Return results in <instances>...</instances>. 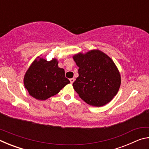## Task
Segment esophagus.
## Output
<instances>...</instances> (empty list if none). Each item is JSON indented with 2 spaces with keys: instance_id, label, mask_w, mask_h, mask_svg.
<instances>
[{
  "instance_id": "esophagus-1",
  "label": "esophagus",
  "mask_w": 149,
  "mask_h": 149,
  "mask_svg": "<svg viewBox=\"0 0 149 149\" xmlns=\"http://www.w3.org/2000/svg\"><path fill=\"white\" fill-rule=\"evenodd\" d=\"M70 83H71V84H72L74 82L75 79H74V78H71V79H70Z\"/></svg>"
}]
</instances>
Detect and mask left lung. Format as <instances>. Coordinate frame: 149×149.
<instances>
[{
  "label": "left lung",
  "instance_id": "8db88e82",
  "mask_svg": "<svg viewBox=\"0 0 149 149\" xmlns=\"http://www.w3.org/2000/svg\"><path fill=\"white\" fill-rule=\"evenodd\" d=\"M79 67V77L73 87L79 97L94 107H102L109 102L117 94L121 77L114 62L99 50L74 56Z\"/></svg>",
  "mask_w": 149,
  "mask_h": 149
}]
</instances>
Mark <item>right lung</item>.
<instances>
[{
    "instance_id": "1",
    "label": "right lung",
    "mask_w": 149,
    "mask_h": 149,
    "mask_svg": "<svg viewBox=\"0 0 149 149\" xmlns=\"http://www.w3.org/2000/svg\"><path fill=\"white\" fill-rule=\"evenodd\" d=\"M58 64L55 58L47 61L42 58L32 63L24 79V86L30 95L37 100H46L70 84L64 70Z\"/></svg>"
}]
</instances>
